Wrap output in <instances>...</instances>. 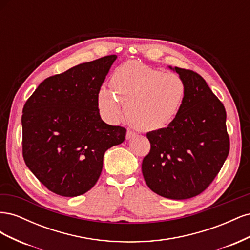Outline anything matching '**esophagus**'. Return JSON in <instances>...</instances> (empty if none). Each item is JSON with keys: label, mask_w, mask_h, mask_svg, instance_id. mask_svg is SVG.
Here are the masks:
<instances>
[{"label": "esophagus", "mask_w": 250, "mask_h": 250, "mask_svg": "<svg viewBox=\"0 0 250 250\" xmlns=\"http://www.w3.org/2000/svg\"><path fill=\"white\" fill-rule=\"evenodd\" d=\"M133 137H135V132H133L131 130H127V132H126V140H130Z\"/></svg>", "instance_id": "34e87169"}]
</instances>
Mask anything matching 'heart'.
<instances>
[{"label": "heart", "instance_id": "1", "mask_svg": "<svg viewBox=\"0 0 250 250\" xmlns=\"http://www.w3.org/2000/svg\"><path fill=\"white\" fill-rule=\"evenodd\" d=\"M111 88L102 86L97 94L101 117L118 123L124 116L142 130H157L169 125L183 106L187 88L178 75L164 73L130 60L119 65L110 77Z\"/></svg>", "mask_w": 250, "mask_h": 250}]
</instances>
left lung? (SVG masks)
I'll return each instance as SVG.
<instances>
[{"label": "left lung", "mask_w": 250, "mask_h": 250, "mask_svg": "<svg viewBox=\"0 0 250 250\" xmlns=\"http://www.w3.org/2000/svg\"><path fill=\"white\" fill-rule=\"evenodd\" d=\"M184 80L187 94L172 122L147 138L151 149L142 172L147 186L165 198L199 195L222 168L229 152L226 111L200 75L168 66Z\"/></svg>", "instance_id": "left-lung-1"}]
</instances>
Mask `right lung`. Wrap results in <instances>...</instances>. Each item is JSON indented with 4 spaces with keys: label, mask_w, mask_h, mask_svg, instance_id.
Wrapping results in <instances>:
<instances>
[{
    "label": "right lung",
    "mask_w": 250,
    "mask_h": 250,
    "mask_svg": "<svg viewBox=\"0 0 250 250\" xmlns=\"http://www.w3.org/2000/svg\"><path fill=\"white\" fill-rule=\"evenodd\" d=\"M116 59L108 55L44 79L22 108L24 161L53 193L75 197L89 191L104 153L125 140V128L105 123L97 105Z\"/></svg>",
    "instance_id": "add662e5"
}]
</instances>
